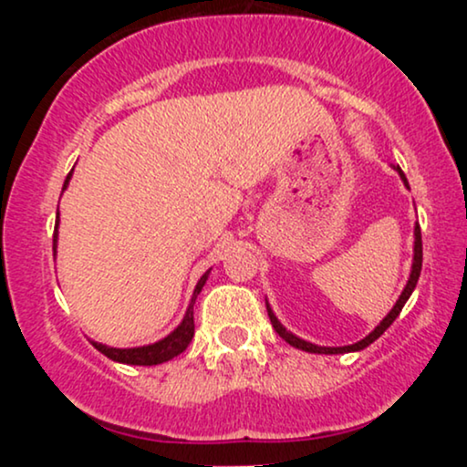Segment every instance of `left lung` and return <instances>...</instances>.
I'll return each instance as SVG.
<instances>
[{
  "label": "left lung",
  "mask_w": 467,
  "mask_h": 467,
  "mask_svg": "<svg viewBox=\"0 0 467 467\" xmlns=\"http://www.w3.org/2000/svg\"><path fill=\"white\" fill-rule=\"evenodd\" d=\"M393 169L398 171L401 182H404V186H406V189H409V180H406L404 171H401L400 166H393ZM412 234H415V245H412V265H410V276H409V281H406L404 289H401L398 303H395L393 309H390V312H389L387 316H384L382 320H379V325L375 327L371 334L364 336L362 340L353 342V345H345V347H320V345H314V342L303 340V337L294 336L292 331H287L285 327L281 325V320L276 318L275 312H272L270 303L265 301L267 316H270V323H272V327H275V329H276V334L281 336L285 342H289V345H292V347H296V349L307 351V353H325V356H336V353H351V351H362V349H367V347L371 345V342L378 340V337L382 336L384 331H387L390 325H393V320L398 318L400 312H401V307H404L406 301H409L410 294H412V289H415L417 281H420V272H421V230H420V223H415V233H412Z\"/></svg>",
  "instance_id": "obj_1"
}]
</instances>
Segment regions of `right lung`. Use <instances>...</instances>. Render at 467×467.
Masks as SVG:
<instances>
[{
  "instance_id": "obj_1",
  "label": "right lung",
  "mask_w": 467,
  "mask_h": 467,
  "mask_svg": "<svg viewBox=\"0 0 467 467\" xmlns=\"http://www.w3.org/2000/svg\"><path fill=\"white\" fill-rule=\"evenodd\" d=\"M72 171H69L66 182H63V191L67 189L69 180H72ZM57 241H58V211H57L55 239H52V250H55V254H57ZM208 275H211V270L203 272L200 281H197L195 289H192L191 303H189V307H186V314H184V318H182V323L175 327L169 336H164L162 340L153 342V345L131 347V349H116V347H107V345H103V342H94V340H92V345L100 353H103V356L109 358V360L122 362V364H136V367H153V364H162V362L173 360L175 356H180L182 351H186V347H189L192 340V334H195V323H192V305H195L197 294L202 292L203 285H206Z\"/></svg>"
}]
</instances>
